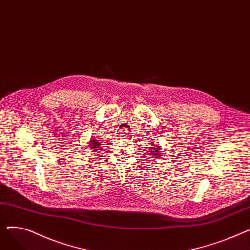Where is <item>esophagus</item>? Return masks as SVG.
I'll return each mask as SVG.
<instances>
[{
	"label": "esophagus",
	"mask_w": 250,
	"mask_h": 250,
	"mask_svg": "<svg viewBox=\"0 0 250 250\" xmlns=\"http://www.w3.org/2000/svg\"><path fill=\"white\" fill-rule=\"evenodd\" d=\"M120 135H121V137H122V138H125V139L129 138V132H128V129H126V128L122 129V130H121V133H120Z\"/></svg>",
	"instance_id": "34e87169"
}]
</instances>
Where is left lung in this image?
<instances>
[{
  "instance_id": "left-lung-1",
  "label": "left lung",
  "mask_w": 250,
  "mask_h": 250,
  "mask_svg": "<svg viewBox=\"0 0 250 250\" xmlns=\"http://www.w3.org/2000/svg\"><path fill=\"white\" fill-rule=\"evenodd\" d=\"M154 147H157V146H154ZM150 152H152L153 155L156 156V158H157V156H160V151L158 148H156L154 151H150Z\"/></svg>"
}]
</instances>
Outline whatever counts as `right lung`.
Returning <instances> with one entry per match:
<instances>
[{
  "instance_id": "1",
  "label": "right lung",
  "mask_w": 250,
  "mask_h": 250,
  "mask_svg": "<svg viewBox=\"0 0 250 250\" xmlns=\"http://www.w3.org/2000/svg\"><path fill=\"white\" fill-rule=\"evenodd\" d=\"M98 146H99V142H97V140H96V139H93V140H91V141H90L89 149H91L92 151H95V150H97Z\"/></svg>"
}]
</instances>
